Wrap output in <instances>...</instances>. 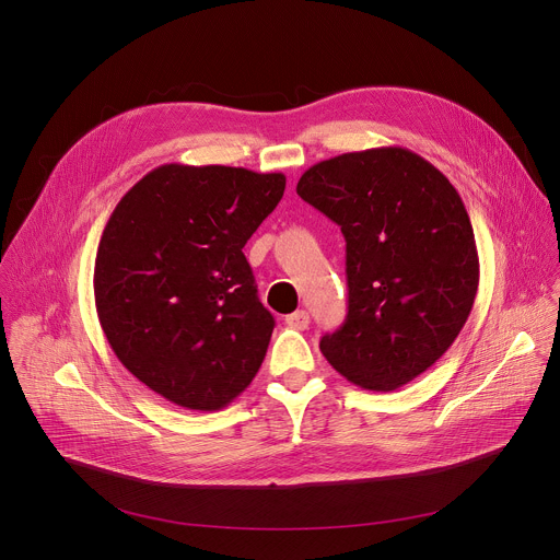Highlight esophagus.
I'll return each instance as SVG.
<instances>
[{"mask_svg": "<svg viewBox=\"0 0 560 560\" xmlns=\"http://www.w3.org/2000/svg\"><path fill=\"white\" fill-rule=\"evenodd\" d=\"M285 324L292 330H305L310 326V314L305 310H296V312L285 316Z\"/></svg>", "mask_w": 560, "mask_h": 560, "instance_id": "obj_1", "label": "esophagus"}]
</instances>
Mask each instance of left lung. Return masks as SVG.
<instances>
[{
	"label": "left lung",
	"mask_w": 560,
	"mask_h": 560,
	"mask_svg": "<svg viewBox=\"0 0 560 560\" xmlns=\"http://www.w3.org/2000/svg\"><path fill=\"white\" fill-rule=\"evenodd\" d=\"M296 195L346 236L348 316L318 348L363 389L410 383L447 352L476 299L478 253L460 195L401 145L318 162Z\"/></svg>",
	"instance_id": "1"
}]
</instances>
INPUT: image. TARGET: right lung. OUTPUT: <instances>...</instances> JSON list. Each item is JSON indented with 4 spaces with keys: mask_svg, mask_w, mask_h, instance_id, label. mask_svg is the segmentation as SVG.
I'll list each match as a JSON object with an SVG mask.
<instances>
[{
    "mask_svg": "<svg viewBox=\"0 0 560 560\" xmlns=\"http://www.w3.org/2000/svg\"><path fill=\"white\" fill-rule=\"evenodd\" d=\"M285 175L166 164L115 206L95 259L102 330L128 372L171 404L214 412L259 372L275 318L244 246Z\"/></svg>",
    "mask_w": 560,
    "mask_h": 560,
    "instance_id": "add662e5",
    "label": "right lung"
}]
</instances>
